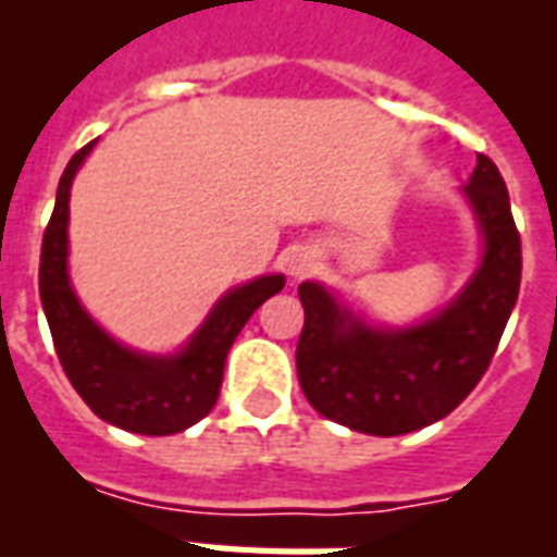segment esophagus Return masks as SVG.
Segmentation results:
<instances>
[{"instance_id": "esophagus-1", "label": "esophagus", "mask_w": 557, "mask_h": 557, "mask_svg": "<svg viewBox=\"0 0 557 557\" xmlns=\"http://www.w3.org/2000/svg\"><path fill=\"white\" fill-rule=\"evenodd\" d=\"M284 267H287V275H290V278H305V275H310L319 267V256L308 247H296L287 252Z\"/></svg>"}]
</instances>
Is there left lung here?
I'll return each instance as SVG.
<instances>
[{"label": "left lung", "mask_w": 557, "mask_h": 557, "mask_svg": "<svg viewBox=\"0 0 557 557\" xmlns=\"http://www.w3.org/2000/svg\"><path fill=\"white\" fill-rule=\"evenodd\" d=\"M482 252L462 290L412 325H374L337 290L301 282L299 383L319 416L369 435H404L454 412L488 369L520 293V235L497 165L476 153L462 188Z\"/></svg>", "instance_id": "left-lung-1"}]
</instances>
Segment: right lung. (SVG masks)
<instances>
[{"mask_svg":"<svg viewBox=\"0 0 557 557\" xmlns=\"http://www.w3.org/2000/svg\"><path fill=\"white\" fill-rule=\"evenodd\" d=\"M92 145L69 159L42 235L40 299L51 339L69 383L107 424L141 435L183 433L218 404L232 343L249 317L282 290L284 275H258L223 293L180 351L150 355L119 343L89 317L69 278V194Z\"/></svg>","mask_w":557,"mask_h":557,"instance_id":"obj_1","label":"right lung"}]
</instances>
